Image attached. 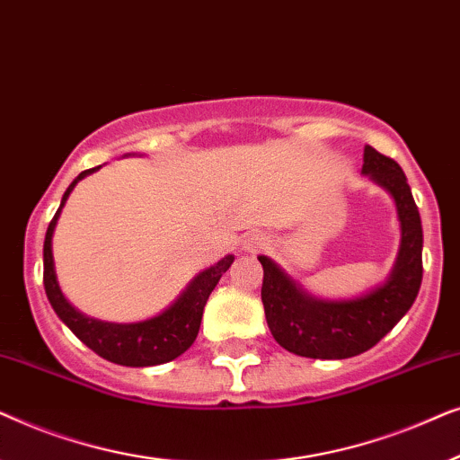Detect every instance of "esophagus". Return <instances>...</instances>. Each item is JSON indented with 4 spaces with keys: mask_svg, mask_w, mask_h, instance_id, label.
<instances>
[{
    "mask_svg": "<svg viewBox=\"0 0 460 460\" xmlns=\"http://www.w3.org/2000/svg\"><path fill=\"white\" fill-rule=\"evenodd\" d=\"M268 244V238L263 234H251L247 236V241H244V249L247 251H260Z\"/></svg>",
    "mask_w": 460,
    "mask_h": 460,
    "instance_id": "34e87169",
    "label": "esophagus"
}]
</instances>
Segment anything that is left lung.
<instances>
[{
	"mask_svg": "<svg viewBox=\"0 0 460 460\" xmlns=\"http://www.w3.org/2000/svg\"><path fill=\"white\" fill-rule=\"evenodd\" d=\"M362 173L392 194L400 219V251L389 279L381 287L348 301H324L295 285L266 255L261 301L270 332L287 351L343 360L381 341L411 310L423 280V228L411 186L402 167L389 156L364 146Z\"/></svg>",
	"mask_w": 460,
	"mask_h": 460,
	"instance_id": "8db88e82",
	"label": "left lung"
}]
</instances>
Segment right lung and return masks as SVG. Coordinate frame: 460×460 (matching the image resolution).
<instances>
[{
    "label": "right lung",
    "instance_id": "right-lung-1",
    "mask_svg": "<svg viewBox=\"0 0 460 460\" xmlns=\"http://www.w3.org/2000/svg\"><path fill=\"white\" fill-rule=\"evenodd\" d=\"M96 169H100V165L85 169L71 181V186L62 194L58 211H56V216L48 226L46 243H43V287H46L49 304H52L54 312L58 314L62 323L75 332V337L81 339L87 348L96 351L104 360L121 364V367H155V364L175 360L197 339L207 299H209L211 291L222 279V274L232 266L234 255H226L216 266L203 270L186 287V291L180 295L178 301L169 305L159 316L131 324L102 323V320L84 316L65 299L58 280H56L52 234L68 194L73 192L79 180H84L85 175L93 173Z\"/></svg>",
    "mask_w": 460,
    "mask_h": 460
}]
</instances>
